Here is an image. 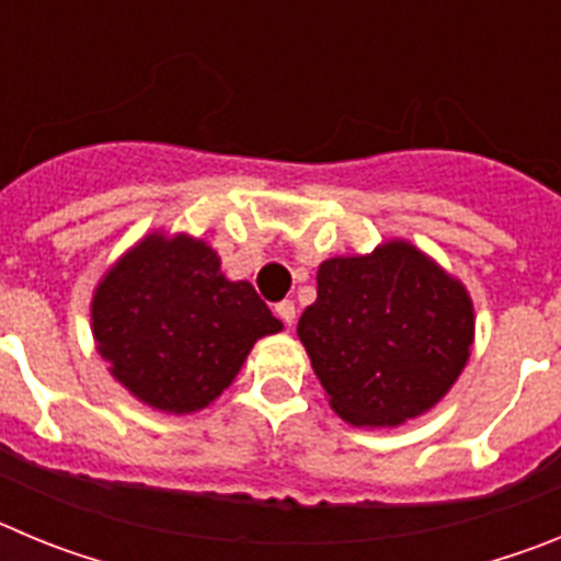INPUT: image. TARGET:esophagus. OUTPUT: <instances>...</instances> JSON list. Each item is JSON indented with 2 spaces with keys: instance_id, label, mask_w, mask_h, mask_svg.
<instances>
[{
  "instance_id": "1",
  "label": "esophagus",
  "mask_w": 561,
  "mask_h": 561,
  "mask_svg": "<svg viewBox=\"0 0 561 561\" xmlns=\"http://www.w3.org/2000/svg\"><path fill=\"white\" fill-rule=\"evenodd\" d=\"M275 314L280 317V320H284V325H295V304H291V300H284V304H277L275 306Z\"/></svg>"
}]
</instances>
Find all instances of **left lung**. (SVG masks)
I'll use <instances>...</instances> for the list:
<instances>
[{"label":"left lung","instance_id":"obj_1","mask_svg":"<svg viewBox=\"0 0 561 561\" xmlns=\"http://www.w3.org/2000/svg\"><path fill=\"white\" fill-rule=\"evenodd\" d=\"M297 336L342 421L399 427L433 410L463 374L474 306L458 277L393 238L320 264Z\"/></svg>","mask_w":561,"mask_h":561}]
</instances>
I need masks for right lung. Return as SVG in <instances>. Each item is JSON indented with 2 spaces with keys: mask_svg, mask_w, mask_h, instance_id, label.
I'll use <instances>...</instances> for the list:
<instances>
[{
  "mask_svg": "<svg viewBox=\"0 0 561 561\" xmlns=\"http://www.w3.org/2000/svg\"><path fill=\"white\" fill-rule=\"evenodd\" d=\"M92 336L108 374L148 408L205 410L238 376L261 336L284 323L247 280H230L207 241L148 232L92 295Z\"/></svg>",
  "mask_w": 561,
  "mask_h": 561,
  "instance_id": "right-lung-1",
  "label": "right lung"
}]
</instances>
